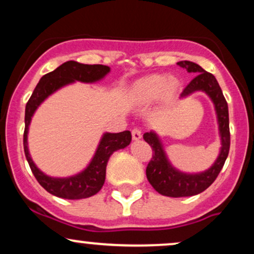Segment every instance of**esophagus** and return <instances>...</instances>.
Instances as JSON below:
<instances>
[{"label":"esophagus","instance_id":"34e87169","mask_svg":"<svg viewBox=\"0 0 254 254\" xmlns=\"http://www.w3.org/2000/svg\"><path fill=\"white\" fill-rule=\"evenodd\" d=\"M131 133H132L133 141H138V139L142 138V131L139 130V129H137V127H135V129H132V131H131Z\"/></svg>","mask_w":254,"mask_h":254}]
</instances>
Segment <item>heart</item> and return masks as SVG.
I'll use <instances>...</instances> for the list:
<instances>
[{"mask_svg":"<svg viewBox=\"0 0 254 254\" xmlns=\"http://www.w3.org/2000/svg\"><path fill=\"white\" fill-rule=\"evenodd\" d=\"M176 86L173 78L168 80L162 75H153L139 80L132 89V100L138 105L150 104L161 97L164 93L171 92Z\"/></svg>","mask_w":254,"mask_h":254,"instance_id":"b5f03b06","label":"heart"}]
</instances>
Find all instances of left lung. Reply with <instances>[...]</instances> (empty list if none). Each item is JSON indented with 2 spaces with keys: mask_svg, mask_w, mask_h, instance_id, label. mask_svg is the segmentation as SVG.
Returning <instances> with one entry per match:
<instances>
[{
  "mask_svg": "<svg viewBox=\"0 0 254 254\" xmlns=\"http://www.w3.org/2000/svg\"><path fill=\"white\" fill-rule=\"evenodd\" d=\"M178 65L192 72L194 77L184 88L180 98H186L192 93L204 92L211 99L217 116L218 131L221 137V149L216 161L210 168L200 173H184L173 167L166 155L161 139L154 131L145 132L144 141L153 149V157L147 166V179L159 193L167 197H189L200 193L215 182L218 173L222 170L224 162L229 153L230 133H229V116L228 105L223 97L222 89L217 80L210 72L205 71L198 64L190 61L178 62Z\"/></svg>",
  "mask_w": 254,
  "mask_h": 254,
  "instance_id": "8db88e82",
  "label": "left lung"
}]
</instances>
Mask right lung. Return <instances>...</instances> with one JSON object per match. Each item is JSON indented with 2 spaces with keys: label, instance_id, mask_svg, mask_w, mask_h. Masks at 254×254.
<instances>
[{
  "label": "right lung",
  "instance_id": "add662e5",
  "mask_svg": "<svg viewBox=\"0 0 254 254\" xmlns=\"http://www.w3.org/2000/svg\"><path fill=\"white\" fill-rule=\"evenodd\" d=\"M110 66L101 65V64H82L75 62V61H68L58 66L54 71L44 75L38 82L37 87L32 93L30 100L26 104L25 110V132H24V149L25 155L30 165L32 173L36 177L38 183L45 189L49 193L60 198L65 199H82L94 196L103 188L106 177V166L109 162L110 156L116 150L124 149L130 144L131 132L130 131H123V132L112 133L105 132L101 137L99 145L95 150L94 156L90 162L75 176L65 178H55L46 176L37 167L33 162L28 151L27 135L30 124L40 104L46 98L54 94L66 84L74 83L75 81H80L84 83H93L100 81L110 72Z\"/></svg>",
  "mask_w": 254,
  "mask_h": 254
}]
</instances>
